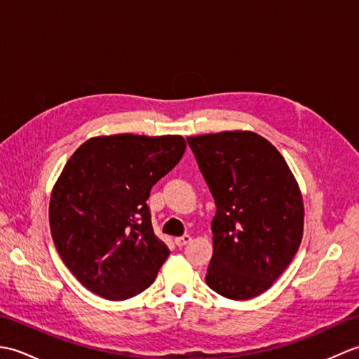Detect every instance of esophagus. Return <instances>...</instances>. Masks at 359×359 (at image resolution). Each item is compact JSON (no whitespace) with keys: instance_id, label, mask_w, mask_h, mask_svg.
<instances>
[{"instance_id":"1","label":"esophagus","mask_w":359,"mask_h":359,"mask_svg":"<svg viewBox=\"0 0 359 359\" xmlns=\"http://www.w3.org/2000/svg\"><path fill=\"white\" fill-rule=\"evenodd\" d=\"M174 242H175V245H177V247H185L188 242H191V236L184 234V236H180V238H175Z\"/></svg>"}]
</instances>
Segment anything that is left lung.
<instances>
[{
	"mask_svg": "<svg viewBox=\"0 0 359 359\" xmlns=\"http://www.w3.org/2000/svg\"><path fill=\"white\" fill-rule=\"evenodd\" d=\"M187 140L216 203L205 282L228 299L261 294L292 262L302 241L299 187L280 152L256 133Z\"/></svg>",
	"mask_w": 359,
	"mask_h": 359,
	"instance_id": "8db88e82",
	"label": "left lung"
}]
</instances>
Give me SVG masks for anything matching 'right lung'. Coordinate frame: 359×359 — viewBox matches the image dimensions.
Here are the masks:
<instances>
[{"instance_id": "obj_1", "label": "right lung", "mask_w": 359, "mask_h": 359, "mask_svg": "<svg viewBox=\"0 0 359 359\" xmlns=\"http://www.w3.org/2000/svg\"><path fill=\"white\" fill-rule=\"evenodd\" d=\"M184 137L89 139L67 160L50 196L53 243L90 292L123 301L147 290L170 256L152 230L151 188L180 162Z\"/></svg>"}]
</instances>
